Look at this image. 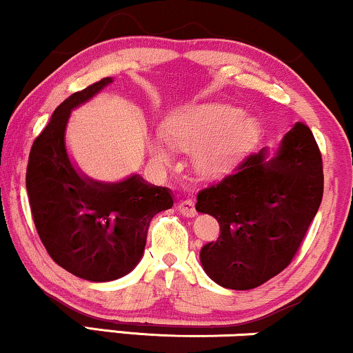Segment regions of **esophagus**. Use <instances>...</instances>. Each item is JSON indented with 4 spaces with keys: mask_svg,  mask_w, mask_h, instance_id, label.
Here are the masks:
<instances>
[{
    "mask_svg": "<svg viewBox=\"0 0 353 353\" xmlns=\"http://www.w3.org/2000/svg\"><path fill=\"white\" fill-rule=\"evenodd\" d=\"M178 211H180L181 214L186 217H193L194 214H196V208H194L193 199H190V198L181 199V201L178 203Z\"/></svg>",
    "mask_w": 353,
    "mask_h": 353,
    "instance_id": "esophagus-1",
    "label": "esophagus"
}]
</instances>
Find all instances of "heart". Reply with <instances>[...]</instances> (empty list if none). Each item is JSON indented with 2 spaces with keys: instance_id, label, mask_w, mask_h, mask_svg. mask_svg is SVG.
I'll use <instances>...</instances> for the list:
<instances>
[{
  "instance_id": "b5f03b06",
  "label": "heart",
  "mask_w": 353,
  "mask_h": 353,
  "mask_svg": "<svg viewBox=\"0 0 353 353\" xmlns=\"http://www.w3.org/2000/svg\"><path fill=\"white\" fill-rule=\"evenodd\" d=\"M262 124L254 116L228 103L185 106L165 123V137L152 136L149 152L159 162H168L173 147L194 150V165L204 175H217L237 165L254 149Z\"/></svg>"
}]
</instances>
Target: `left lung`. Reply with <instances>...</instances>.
<instances>
[{
	"instance_id": "left-lung-1",
	"label": "left lung",
	"mask_w": 353,
	"mask_h": 353,
	"mask_svg": "<svg viewBox=\"0 0 353 353\" xmlns=\"http://www.w3.org/2000/svg\"><path fill=\"white\" fill-rule=\"evenodd\" d=\"M323 191L319 147L311 129L296 123L275 155L265 147L198 193L196 211L221 228L217 241L199 252L204 272L229 290H252L276 276L296 255Z\"/></svg>"
}]
</instances>
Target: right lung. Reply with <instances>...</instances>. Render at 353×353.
Wrapping results in <instances>:
<instances>
[{
	"label": "right lung",
	"mask_w": 353,
	"mask_h": 353,
	"mask_svg": "<svg viewBox=\"0 0 353 353\" xmlns=\"http://www.w3.org/2000/svg\"><path fill=\"white\" fill-rule=\"evenodd\" d=\"M112 83L103 78L54 111L34 141L26 188L37 234L55 263L88 281H112L141 262L157 212L170 210L168 188L130 175L117 183L90 180L72 163L65 129L75 108Z\"/></svg>",
	"instance_id": "obj_1"
}]
</instances>
